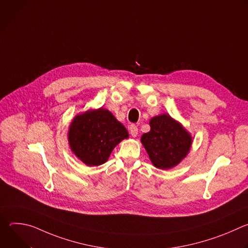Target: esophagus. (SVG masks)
Listing matches in <instances>:
<instances>
[{"label":"esophagus","instance_id":"esophagus-1","mask_svg":"<svg viewBox=\"0 0 248 248\" xmlns=\"http://www.w3.org/2000/svg\"><path fill=\"white\" fill-rule=\"evenodd\" d=\"M128 129H129V132H130V134H131L132 137H136V136H137V134H138V128H137V126H136L135 124H130L129 127H128Z\"/></svg>","mask_w":248,"mask_h":248}]
</instances>
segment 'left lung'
Wrapping results in <instances>:
<instances>
[{
    "label": "left lung",
    "mask_w": 248,
    "mask_h": 248,
    "mask_svg": "<svg viewBox=\"0 0 248 248\" xmlns=\"http://www.w3.org/2000/svg\"><path fill=\"white\" fill-rule=\"evenodd\" d=\"M149 124L150 131L140 140L153 166L161 170L178 166L190 151L191 134L167 113L151 118Z\"/></svg>",
    "instance_id": "obj_1"
}]
</instances>
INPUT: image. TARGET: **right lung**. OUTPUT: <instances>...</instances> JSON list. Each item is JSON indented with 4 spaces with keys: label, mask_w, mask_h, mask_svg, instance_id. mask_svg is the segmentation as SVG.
<instances>
[{
    "label": "right lung",
    "mask_w": 248,
    "mask_h": 248,
    "mask_svg": "<svg viewBox=\"0 0 248 248\" xmlns=\"http://www.w3.org/2000/svg\"><path fill=\"white\" fill-rule=\"evenodd\" d=\"M128 136L123 124L102 107L78 114L67 132L70 150L88 167L107 162L114 148Z\"/></svg>",
    "instance_id": "right-lung-1"
}]
</instances>
